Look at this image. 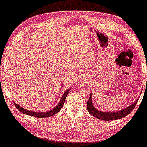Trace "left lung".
I'll list each match as a JSON object with an SVG mask.
<instances>
[{
    "instance_id": "left-lung-1",
    "label": "left lung",
    "mask_w": 147,
    "mask_h": 147,
    "mask_svg": "<svg viewBox=\"0 0 147 147\" xmlns=\"http://www.w3.org/2000/svg\"><path fill=\"white\" fill-rule=\"evenodd\" d=\"M92 94H90V97H89L88 100L87 102V109L88 112L93 115L94 117L99 119H102V120L109 121V120H115V119H121L126 117L134 109L135 106H136V104L138 103V100L136 101V102L133 103L132 105L128 107H126L125 109L120 111H117V112H102L96 109L94 106L92 105Z\"/></svg>"
}]
</instances>
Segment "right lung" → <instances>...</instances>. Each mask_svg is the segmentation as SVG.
Segmentation results:
<instances>
[{"label":"right lung","instance_id":"add662e5","mask_svg":"<svg viewBox=\"0 0 147 147\" xmlns=\"http://www.w3.org/2000/svg\"><path fill=\"white\" fill-rule=\"evenodd\" d=\"M69 90H70V89H68V90L65 91V92L64 93V95L62 96L61 99V100H60V102L59 103L58 105H57L56 107L55 108V109H52L51 111H48V112H43V113L34 112V111H30L29 110L28 111V110H26V109H23V108H21V106H18V104H16V103H14V105H15V106H16V109H17L19 111H21L22 113H24V114L28 115L33 116V117H38V118L50 117V116H52V115H54L57 114V113H58L59 111L61 109L62 106H63L64 102H65V98H66V96H67V95H68Z\"/></svg>","mask_w":147,"mask_h":147}]
</instances>
